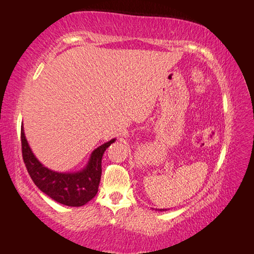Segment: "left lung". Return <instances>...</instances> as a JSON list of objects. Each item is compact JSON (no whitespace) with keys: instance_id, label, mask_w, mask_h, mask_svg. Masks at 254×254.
I'll list each match as a JSON object with an SVG mask.
<instances>
[{"instance_id":"1","label":"left lung","mask_w":254,"mask_h":254,"mask_svg":"<svg viewBox=\"0 0 254 254\" xmlns=\"http://www.w3.org/2000/svg\"><path fill=\"white\" fill-rule=\"evenodd\" d=\"M160 211H164V210H160Z\"/></svg>"}]
</instances>
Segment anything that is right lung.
Listing matches in <instances>:
<instances>
[{
    "mask_svg": "<svg viewBox=\"0 0 254 254\" xmlns=\"http://www.w3.org/2000/svg\"><path fill=\"white\" fill-rule=\"evenodd\" d=\"M115 141L104 143L91 154L88 165L76 173H60L45 168L34 156L21 127L22 160L34 184L56 202L67 206H82L98 192L101 178V160L105 150Z\"/></svg>",
    "mask_w": 254,
    "mask_h": 254,
    "instance_id": "obj_1",
    "label": "right lung"
}]
</instances>
